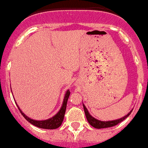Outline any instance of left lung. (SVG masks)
I'll use <instances>...</instances> for the list:
<instances>
[{"label": "left lung", "instance_id": "left-lung-1", "mask_svg": "<svg viewBox=\"0 0 148 148\" xmlns=\"http://www.w3.org/2000/svg\"><path fill=\"white\" fill-rule=\"evenodd\" d=\"M84 108V111H85V114H86V119L88 120V123L90 124L92 127H95V128H105V127H113L114 125H117L119 123H121V121H124L127 117H128L130 115V114L132 113V111L128 113L127 115H125V117H123L121 119H118V120H114V121H99V120H97L95 118H93L92 116H91V114L88 113V110L86 108V106L83 105Z\"/></svg>", "mask_w": 148, "mask_h": 148}]
</instances>
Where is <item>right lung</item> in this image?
Wrapping results in <instances>:
<instances>
[{
    "instance_id": "right-lung-1",
    "label": "right lung",
    "mask_w": 148,
    "mask_h": 148,
    "mask_svg": "<svg viewBox=\"0 0 148 148\" xmlns=\"http://www.w3.org/2000/svg\"><path fill=\"white\" fill-rule=\"evenodd\" d=\"M69 95H70V91L68 90L66 92V93L63 104H62V106L61 108V109L60 110V112H58L57 114H56L54 117H53L52 119H49L48 120H45V121H35V120L30 119L29 118L26 116L25 114L21 112V110L19 108L18 106L17 107H18V109L20 110V112L22 114V115L25 118L26 120L29 121V123H31L32 125H35V126L38 127H40V128H44V129H56V128H57V127H59L60 125H62V122L63 121V119H64L65 112H66V108L67 101H68Z\"/></svg>"
}]
</instances>
